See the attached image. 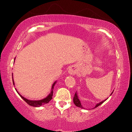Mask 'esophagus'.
Segmentation results:
<instances>
[{
    "instance_id": "esophagus-1",
    "label": "esophagus",
    "mask_w": 132,
    "mask_h": 132,
    "mask_svg": "<svg viewBox=\"0 0 132 132\" xmlns=\"http://www.w3.org/2000/svg\"><path fill=\"white\" fill-rule=\"evenodd\" d=\"M68 73L71 75H74L77 73V70L75 69V67H71L68 70Z\"/></svg>"
}]
</instances>
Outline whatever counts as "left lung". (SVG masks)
Here are the masks:
<instances>
[{
    "instance_id": "1",
    "label": "left lung",
    "mask_w": 132,
    "mask_h": 132,
    "mask_svg": "<svg viewBox=\"0 0 132 132\" xmlns=\"http://www.w3.org/2000/svg\"><path fill=\"white\" fill-rule=\"evenodd\" d=\"M113 92V91H112V93L110 95H111L112 94ZM107 99L105 100H103V101H101V102H99V103H97V104L96 105V106H95V107L94 108V109H95V108H96L97 107L99 106L100 105H101L103 102H104ZM73 102H74V104L75 105V106H77L78 107L81 108V109H84V107H83L82 106V105H81V102H80V100H79V98H78V95H77V92H76L75 95H74V98H73Z\"/></svg>"
}]
</instances>
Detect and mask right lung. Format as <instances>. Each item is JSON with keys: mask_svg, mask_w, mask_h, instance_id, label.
Returning <instances> with one entry per match:
<instances>
[{"mask_svg": "<svg viewBox=\"0 0 132 132\" xmlns=\"http://www.w3.org/2000/svg\"><path fill=\"white\" fill-rule=\"evenodd\" d=\"M13 84L14 85V80H13ZM57 82V81H55L52 85V90L51 91V93L47 96L43 98L42 100H28L26 98H25L24 97H23L22 96H21L20 94L18 91H17V90L15 89L17 93H18V94L20 96V97L24 100L27 104H29V105L31 106H34V107H40L42 105H44L46 104V103H48L51 100L52 98V96H53V89H54V86L55 84V83Z\"/></svg>", "mask_w": 132, "mask_h": 132, "instance_id": "right-lung-1", "label": "right lung"}]
</instances>
